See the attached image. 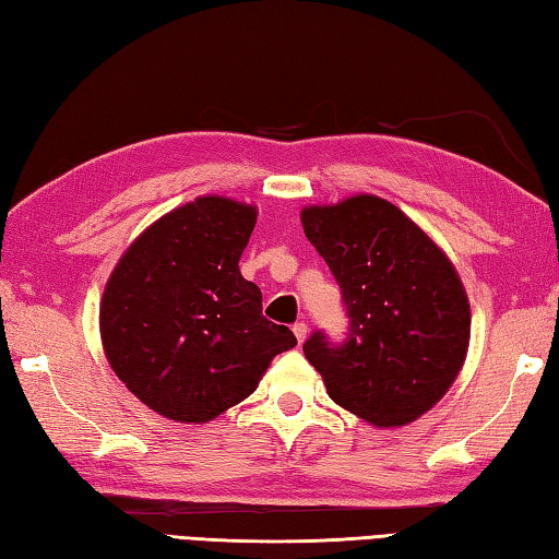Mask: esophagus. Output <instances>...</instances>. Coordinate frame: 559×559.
Listing matches in <instances>:
<instances>
[{"mask_svg":"<svg viewBox=\"0 0 559 559\" xmlns=\"http://www.w3.org/2000/svg\"><path fill=\"white\" fill-rule=\"evenodd\" d=\"M293 334H295V338H298V343H305L307 334H310V329H307L305 322H298V324L293 326Z\"/></svg>","mask_w":559,"mask_h":559,"instance_id":"1","label":"esophagus"}]
</instances>
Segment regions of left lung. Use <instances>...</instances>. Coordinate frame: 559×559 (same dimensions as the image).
<instances>
[{
    "mask_svg": "<svg viewBox=\"0 0 559 559\" xmlns=\"http://www.w3.org/2000/svg\"><path fill=\"white\" fill-rule=\"evenodd\" d=\"M307 240L341 288L348 336L305 341V358L338 406L377 427L420 418L466 360L471 310L459 273L389 201L360 194L302 211Z\"/></svg>",
    "mask_w": 559,
    "mask_h": 559,
    "instance_id": "1",
    "label": "left lung"
}]
</instances>
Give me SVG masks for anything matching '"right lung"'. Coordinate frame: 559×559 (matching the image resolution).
I'll list each match as a JSON object with an SVG mask.
<instances>
[{
	"instance_id": "1",
	"label": "right lung",
	"mask_w": 559,
	"mask_h": 559,
	"mask_svg": "<svg viewBox=\"0 0 559 559\" xmlns=\"http://www.w3.org/2000/svg\"><path fill=\"white\" fill-rule=\"evenodd\" d=\"M254 223V206L201 197L153 223L105 286V355L165 418H216L252 394L273 355L298 346L261 314V290L240 273Z\"/></svg>"
}]
</instances>
